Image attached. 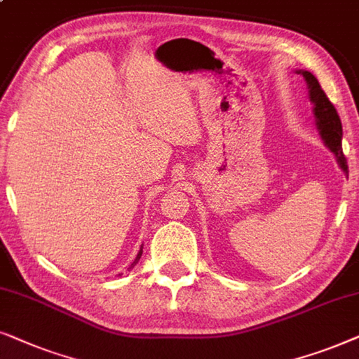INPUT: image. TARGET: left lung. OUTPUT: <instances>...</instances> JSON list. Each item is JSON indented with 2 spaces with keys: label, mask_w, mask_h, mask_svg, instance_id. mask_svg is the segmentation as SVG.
<instances>
[{
  "label": "left lung",
  "mask_w": 359,
  "mask_h": 359,
  "mask_svg": "<svg viewBox=\"0 0 359 359\" xmlns=\"http://www.w3.org/2000/svg\"><path fill=\"white\" fill-rule=\"evenodd\" d=\"M297 73H301V75L306 78V83L309 86V97H311V101L313 102V116H316V124L322 135V140L325 142L328 149L335 154L340 168L343 171H348L346 158L341 150V121L335 106L332 104L330 100H328L325 95V91H323L322 86L318 85L317 78L313 76L311 72L299 70Z\"/></svg>",
  "instance_id": "1"
}]
</instances>
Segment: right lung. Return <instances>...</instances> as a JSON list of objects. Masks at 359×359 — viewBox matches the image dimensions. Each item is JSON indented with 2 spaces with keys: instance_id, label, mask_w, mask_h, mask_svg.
I'll return each mask as SVG.
<instances>
[{
  "instance_id": "add662e5",
  "label": "right lung",
  "mask_w": 359,
  "mask_h": 359,
  "mask_svg": "<svg viewBox=\"0 0 359 359\" xmlns=\"http://www.w3.org/2000/svg\"><path fill=\"white\" fill-rule=\"evenodd\" d=\"M140 257H142V248H140V252H139V253H137V257H135V259H134V262H132V264H130V268H134V266H135V264H137V263H139V259H140Z\"/></svg>"
}]
</instances>
